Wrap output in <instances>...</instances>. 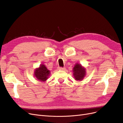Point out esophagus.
<instances>
[{
    "label": "esophagus",
    "instance_id": "obj_1",
    "mask_svg": "<svg viewBox=\"0 0 123 123\" xmlns=\"http://www.w3.org/2000/svg\"><path fill=\"white\" fill-rule=\"evenodd\" d=\"M58 69L60 70H66L65 68H62V67H58Z\"/></svg>",
    "mask_w": 123,
    "mask_h": 123
}]
</instances>
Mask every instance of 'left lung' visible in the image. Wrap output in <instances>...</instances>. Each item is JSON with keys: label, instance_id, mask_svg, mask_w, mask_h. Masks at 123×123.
Returning a JSON list of instances; mask_svg holds the SVG:
<instances>
[{"label": "left lung", "instance_id": "left-lung-1", "mask_svg": "<svg viewBox=\"0 0 123 123\" xmlns=\"http://www.w3.org/2000/svg\"><path fill=\"white\" fill-rule=\"evenodd\" d=\"M73 75L75 80L81 81L86 74V69L79 63H76L73 69Z\"/></svg>", "mask_w": 123, "mask_h": 123}]
</instances>
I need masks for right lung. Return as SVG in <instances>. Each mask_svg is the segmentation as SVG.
Masks as SVG:
<instances>
[{"label":"right lung","instance_id":"1","mask_svg":"<svg viewBox=\"0 0 123 123\" xmlns=\"http://www.w3.org/2000/svg\"><path fill=\"white\" fill-rule=\"evenodd\" d=\"M50 71L47 69L46 67L43 65H40V67L37 68L35 71V76L39 81L44 82L48 78Z\"/></svg>","mask_w":123,"mask_h":123}]
</instances>
